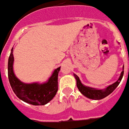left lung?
Instances as JSON below:
<instances>
[{
    "label": "left lung",
    "instance_id": "8db88e82",
    "mask_svg": "<svg viewBox=\"0 0 129 129\" xmlns=\"http://www.w3.org/2000/svg\"><path fill=\"white\" fill-rule=\"evenodd\" d=\"M123 70H124V67H123ZM123 74H124V70H123L121 72V76H120L118 80L116 82L110 85H109L108 87H106L104 90L96 89L91 88L89 87L85 86L84 85H83L81 83L80 78H79L78 76L76 75V74H74V76L76 80V85L78 89L84 96L91 99L101 100V99H104V97L107 96L108 95L112 93L115 89V88L118 86V85L119 84L121 81L122 78L123 76Z\"/></svg>",
    "mask_w": 129,
    "mask_h": 129
}]
</instances>
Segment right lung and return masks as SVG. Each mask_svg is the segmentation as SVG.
Segmentation results:
<instances>
[{
    "instance_id": "right-lung-1",
    "label": "right lung",
    "mask_w": 129,
    "mask_h": 129,
    "mask_svg": "<svg viewBox=\"0 0 129 129\" xmlns=\"http://www.w3.org/2000/svg\"><path fill=\"white\" fill-rule=\"evenodd\" d=\"M13 48L11 50L8 64V75L12 89L18 98L33 105H45L51 101L58 91V74L60 67L55 70L46 83L27 84L15 77L13 71Z\"/></svg>"
}]
</instances>
